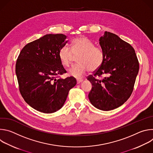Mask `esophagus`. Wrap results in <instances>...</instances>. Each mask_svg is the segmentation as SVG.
Wrapping results in <instances>:
<instances>
[{
	"label": "esophagus",
	"instance_id": "34e87169",
	"mask_svg": "<svg viewBox=\"0 0 153 153\" xmlns=\"http://www.w3.org/2000/svg\"><path fill=\"white\" fill-rule=\"evenodd\" d=\"M82 81H83V80H82V79H80V80L78 79V80H77V84H79V83H81Z\"/></svg>",
	"mask_w": 153,
	"mask_h": 153
}]
</instances>
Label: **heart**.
Listing matches in <instances>:
<instances>
[{"label": "heart", "mask_w": 153, "mask_h": 153, "mask_svg": "<svg viewBox=\"0 0 153 153\" xmlns=\"http://www.w3.org/2000/svg\"><path fill=\"white\" fill-rule=\"evenodd\" d=\"M74 56H78L77 64L68 70V74L76 79L82 78L88 71H97L104 62L105 54L102 48L95 47L94 43L85 36L74 39L71 42V49L62 47L59 51V58L63 67L71 66Z\"/></svg>", "instance_id": "b5f03b06"}]
</instances>
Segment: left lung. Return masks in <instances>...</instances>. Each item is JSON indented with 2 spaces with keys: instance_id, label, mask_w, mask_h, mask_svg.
<instances>
[{
  "instance_id": "obj_1",
  "label": "left lung",
  "mask_w": 153,
  "mask_h": 153,
  "mask_svg": "<svg viewBox=\"0 0 153 153\" xmlns=\"http://www.w3.org/2000/svg\"><path fill=\"white\" fill-rule=\"evenodd\" d=\"M99 43L105 58L102 66L87 77L93 86L88 98L97 109L110 111L131 95L139 63L133 47L115 34L105 31Z\"/></svg>"
}]
</instances>
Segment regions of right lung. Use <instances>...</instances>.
Here are the masks:
<instances>
[{
    "mask_svg": "<svg viewBox=\"0 0 153 153\" xmlns=\"http://www.w3.org/2000/svg\"><path fill=\"white\" fill-rule=\"evenodd\" d=\"M68 41L63 34H47L28 43L17 57L16 74L20 93L40 112L53 113L60 110L76 85L73 77H60L67 71L60 62L59 51Z\"/></svg>",
    "mask_w": 153,
    "mask_h": 153,
    "instance_id": "1",
    "label": "right lung"
}]
</instances>
